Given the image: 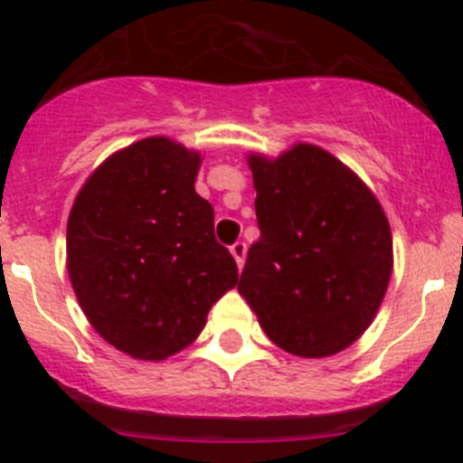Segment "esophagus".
<instances>
[{
    "label": "esophagus",
    "instance_id": "1",
    "mask_svg": "<svg viewBox=\"0 0 463 463\" xmlns=\"http://www.w3.org/2000/svg\"><path fill=\"white\" fill-rule=\"evenodd\" d=\"M232 254H234V260H236V264H239V269H243L245 254H248V245H245V241H236V243L232 245Z\"/></svg>",
    "mask_w": 463,
    "mask_h": 463
}]
</instances>
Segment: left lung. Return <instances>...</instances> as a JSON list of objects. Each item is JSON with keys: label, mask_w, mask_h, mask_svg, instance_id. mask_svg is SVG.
Instances as JSON below:
<instances>
[{"label": "left lung", "mask_w": 463, "mask_h": 463, "mask_svg": "<svg viewBox=\"0 0 463 463\" xmlns=\"http://www.w3.org/2000/svg\"><path fill=\"white\" fill-rule=\"evenodd\" d=\"M260 241L239 294L279 349L324 358L372 324L392 273V236L370 188L335 156L298 144L250 156Z\"/></svg>", "instance_id": "obj_1"}]
</instances>
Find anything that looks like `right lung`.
I'll use <instances>...</instances> for the list:
<instances>
[{
	"instance_id": "obj_1",
	"label": "right lung",
	"mask_w": 463,
	"mask_h": 463,
	"mask_svg": "<svg viewBox=\"0 0 463 463\" xmlns=\"http://www.w3.org/2000/svg\"><path fill=\"white\" fill-rule=\"evenodd\" d=\"M199 154L146 137L105 160L68 215V275L100 337L139 360L188 346L239 282L194 193Z\"/></svg>"
}]
</instances>
